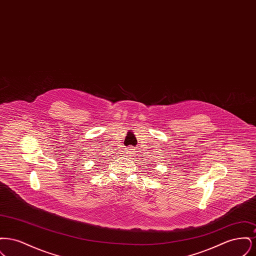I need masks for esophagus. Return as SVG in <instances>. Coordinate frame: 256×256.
I'll list each match as a JSON object with an SVG mask.
<instances>
[{"mask_svg": "<svg viewBox=\"0 0 256 256\" xmlns=\"http://www.w3.org/2000/svg\"><path fill=\"white\" fill-rule=\"evenodd\" d=\"M130 152H132V148H128V154H130Z\"/></svg>", "mask_w": 256, "mask_h": 256, "instance_id": "esophagus-1", "label": "esophagus"}]
</instances>
